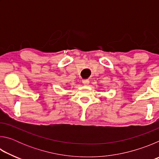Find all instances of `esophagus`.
Listing matches in <instances>:
<instances>
[{
	"label": "esophagus",
	"instance_id": "obj_1",
	"mask_svg": "<svg viewBox=\"0 0 159 159\" xmlns=\"http://www.w3.org/2000/svg\"><path fill=\"white\" fill-rule=\"evenodd\" d=\"M82 82H83V84H84V85H88L90 83V81L88 80H83Z\"/></svg>",
	"mask_w": 159,
	"mask_h": 159
}]
</instances>
